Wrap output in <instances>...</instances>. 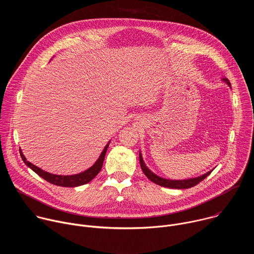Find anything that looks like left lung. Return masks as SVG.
<instances>
[{"label":"left lung","instance_id":"8db88e82","mask_svg":"<svg viewBox=\"0 0 254 254\" xmlns=\"http://www.w3.org/2000/svg\"><path fill=\"white\" fill-rule=\"evenodd\" d=\"M223 81L226 82L229 86H231V83L227 78H223ZM139 164H140V168H141L143 174L146 175L149 178V180L152 181V182H154V183H156L160 186L167 187V188H172V189H188V188L194 187L197 184H199L201 181H203L206 177H208L211 174V172L213 171L212 170L210 172H207L206 174H204L200 177L187 179V180H168V179H164L162 177L157 176L151 170H149V168L146 166V164L143 163V160H142V157H141L140 153H139Z\"/></svg>","mask_w":254,"mask_h":254}]
</instances>
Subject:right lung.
<instances>
[{
    "label": "right lung",
    "instance_id": "right-lung-1",
    "mask_svg": "<svg viewBox=\"0 0 254 254\" xmlns=\"http://www.w3.org/2000/svg\"><path fill=\"white\" fill-rule=\"evenodd\" d=\"M108 144H110V141L105 146V148L103 149L102 153L100 154L98 160L94 163V165L92 167H90L89 169H87L86 171L76 174V175H71V176H61V175H54V174H50L48 172H45L43 170H41L40 168L36 167L35 165L31 164L30 162H28L25 158V156L23 155V153L20 150V155L22 160L24 161V163L30 168L32 169L36 174L39 175L41 178H43L44 180H46L47 182L56 185V186H60V187H77V186H81L84 184L89 183L90 181L100 172L101 168H102V164L104 161V157L108 148Z\"/></svg>",
    "mask_w": 254,
    "mask_h": 254
}]
</instances>
